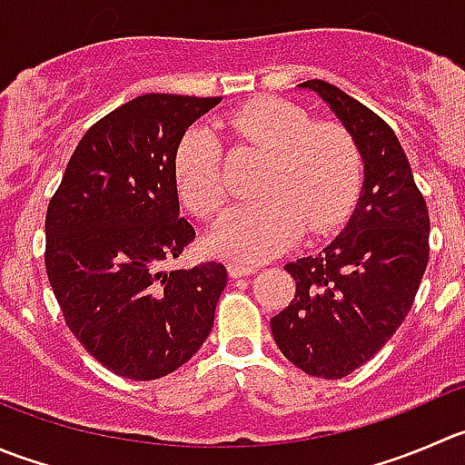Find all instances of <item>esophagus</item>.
Here are the masks:
<instances>
[{
    "mask_svg": "<svg viewBox=\"0 0 465 465\" xmlns=\"http://www.w3.org/2000/svg\"><path fill=\"white\" fill-rule=\"evenodd\" d=\"M256 270H259V268H256L254 263H241V261H232V263H229V274H232L233 279L247 277V274H254Z\"/></svg>",
    "mask_w": 465,
    "mask_h": 465,
    "instance_id": "34e87169",
    "label": "esophagus"
}]
</instances>
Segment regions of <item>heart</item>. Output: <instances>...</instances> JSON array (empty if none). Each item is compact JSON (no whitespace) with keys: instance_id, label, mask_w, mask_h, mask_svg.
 Returning <instances> with one entry per match:
<instances>
[{"instance_id":"1","label":"heart","mask_w":465,"mask_h":465,"mask_svg":"<svg viewBox=\"0 0 465 465\" xmlns=\"http://www.w3.org/2000/svg\"><path fill=\"white\" fill-rule=\"evenodd\" d=\"M220 129L236 145L265 154L256 179L259 200L229 211L211 247L245 261L279 254L300 238L336 229L354 209L363 183V159L341 123H311L309 113L277 97L252 99L232 111ZM182 202L200 220L220 213L227 200L224 150L211 129H188L173 159Z\"/></svg>"}]
</instances>
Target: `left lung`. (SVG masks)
<instances>
[{
    "mask_svg": "<svg viewBox=\"0 0 465 465\" xmlns=\"http://www.w3.org/2000/svg\"><path fill=\"white\" fill-rule=\"evenodd\" d=\"M329 104L366 163L363 195L320 254L283 265L295 297L270 320L283 357L341 380L371 361L407 318L430 261V211L393 129L327 81L302 84Z\"/></svg>",
    "mask_w": 465,
    "mask_h": 465,
    "instance_id": "1",
    "label": "left lung"
}]
</instances>
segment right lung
<instances>
[{
	"label": "right lung",
	"mask_w": 465,
	"mask_h": 465,
	"mask_svg": "<svg viewBox=\"0 0 465 465\" xmlns=\"http://www.w3.org/2000/svg\"><path fill=\"white\" fill-rule=\"evenodd\" d=\"M220 97L152 93L93 124L45 218V268L67 329L104 368L150 381L211 333L227 268L163 270L195 241L179 215V138Z\"/></svg>",
	"instance_id": "add662e5"
}]
</instances>
